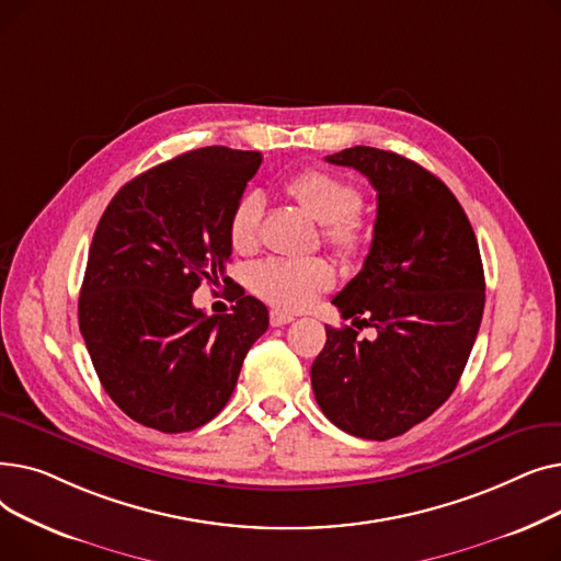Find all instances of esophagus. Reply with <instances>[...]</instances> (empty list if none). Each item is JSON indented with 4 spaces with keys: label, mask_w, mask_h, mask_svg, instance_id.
Instances as JSON below:
<instances>
[{
    "label": "esophagus",
    "mask_w": 561,
    "mask_h": 561,
    "mask_svg": "<svg viewBox=\"0 0 561 561\" xmlns=\"http://www.w3.org/2000/svg\"><path fill=\"white\" fill-rule=\"evenodd\" d=\"M290 320H293V316H290V313H284V311H279V309H273V311H271V325H273V328L288 325Z\"/></svg>",
    "instance_id": "esophagus-1"
}]
</instances>
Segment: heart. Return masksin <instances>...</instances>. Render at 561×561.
<instances>
[{"instance_id":"obj_1","label":"heart","mask_w":561,"mask_h":561,"mask_svg":"<svg viewBox=\"0 0 561 561\" xmlns=\"http://www.w3.org/2000/svg\"><path fill=\"white\" fill-rule=\"evenodd\" d=\"M286 191L311 218L325 225L328 243L341 254H357L364 248L366 231L357 214L364 197L355 184L328 170L309 168L293 176ZM263 209L265 197L256 188L245 191L231 206L227 233L236 252L256 248ZM248 282L256 296L275 309L300 311L334 284V268L325 259L271 256L252 265Z\"/></svg>"}]
</instances>
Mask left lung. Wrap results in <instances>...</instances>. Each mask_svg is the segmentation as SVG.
<instances>
[{
	"mask_svg": "<svg viewBox=\"0 0 561 561\" xmlns=\"http://www.w3.org/2000/svg\"><path fill=\"white\" fill-rule=\"evenodd\" d=\"M325 161L359 170L377 191L364 268L332 305L378 336L325 328L311 387L336 427L387 440L432 416L457 387L484 311L480 248L453 191L423 165L364 145Z\"/></svg>",
	"mask_w": 561,
	"mask_h": 561,
	"instance_id": "8db88e82",
	"label": "left lung"
}]
</instances>
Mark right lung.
Returning a JSON list of instances; mask_svg holds the SVG:
<instances>
[{
    "label": "right lung",
    "mask_w": 561,
    "mask_h": 561,
    "mask_svg": "<svg viewBox=\"0 0 561 561\" xmlns=\"http://www.w3.org/2000/svg\"><path fill=\"white\" fill-rule=\"evenodd\" d=\"M259 165V152L202 147L138 174L100 218L79 330L104 391L145 427L176 434L216 419L268 330V309L245 290L231 313L193 305L202 282L231 284L227 222Z\"/></svg>",
    "instance_id": "obj_1"
}]
</instances>
